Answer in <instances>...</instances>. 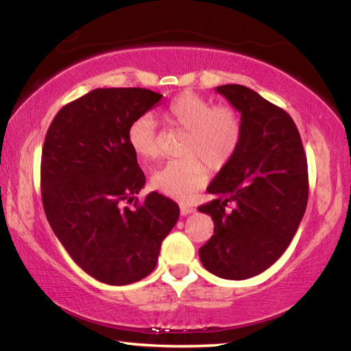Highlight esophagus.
I'll return each mask as SVG.
<instances>
[{
	"mask_svg": "<svg viewBox=\"0 0 351 351\" xmlns=\"http://www.w3.org/2000/svg\"><path fill=\"white\" fill-rule=\"evenodd\" d=\"M180 209H181V215H190V213H195V207L193 206H190V204H186V203H181V206H180Z\"/></svg>",
	"mask_w": 351,
	"mask_h": 351,
	"instance_id": "esophagus-1",
	"label": "esophagus"
}]
</instances>
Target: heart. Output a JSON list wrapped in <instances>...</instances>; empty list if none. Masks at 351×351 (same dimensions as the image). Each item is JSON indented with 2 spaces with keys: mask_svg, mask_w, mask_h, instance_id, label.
I'll return each mask as SVG.
<instances>
[{
  "mask_svg": "<svg viewBox=\"0 0 351 351\" xmlns=\"http://www.w3.org/2000/svg\"><path fill=\"white\" fill-rule=\"evenodd\" d=\"M167 117L186 130L180 145L184 158L153 171L152 186L176 199H187L203 186L206 166L219 170L234 158L241 141V121L229 106H215L197 94H182L169 105ZM128 144L138 156L153 159L159 154L158 127L152 114H142L130 123ZM204 162L201 163L199 159Z\"/></svg>",
  "mask_w": 351,
  "mask_h": 351,
  "instance_id": "b5f03b06",
  "label": "heart"
}]
</instances>
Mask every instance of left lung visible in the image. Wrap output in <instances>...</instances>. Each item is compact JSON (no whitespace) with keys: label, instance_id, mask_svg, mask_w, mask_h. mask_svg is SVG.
<instances>
[{"label":"left lung","instance_id":"left-lung-1","mask_svg":"<svg viewBox=\"0 0 351 351\" xmlns=\"http://www.w3.org/2000/svg\"><path fill=\"white\" fill-rule=\"evenodd\" d=\"M215 91L241 114V141L207 187L215 199L198 207L215 224L199 258L212 274L245 280L276 263L297 232L308 201L306 156L287 111L243 85Z\"/></svg>","mask_w":351,"mask_h":351}]
</instances>
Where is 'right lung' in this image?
<instances>
[{"label": "right lung", "mask_w": 351, "mask_h": 351, "mask_svg": "<svg viewBox=\"0 0 351 351\" xmlns=\"http://www.w3.org/2000/svg\"><path fill=\"white\" fill-rule=\"evenodd\" d=\"M161 99L145 88H97L64 105L46 133V218L69 257L106 285L121 287L150 274L180 218V206L161 193H148L144 203L136 198L145 175L127 132Z\"/></svg>", "instance_id": "add662e5"}]
</instances>
